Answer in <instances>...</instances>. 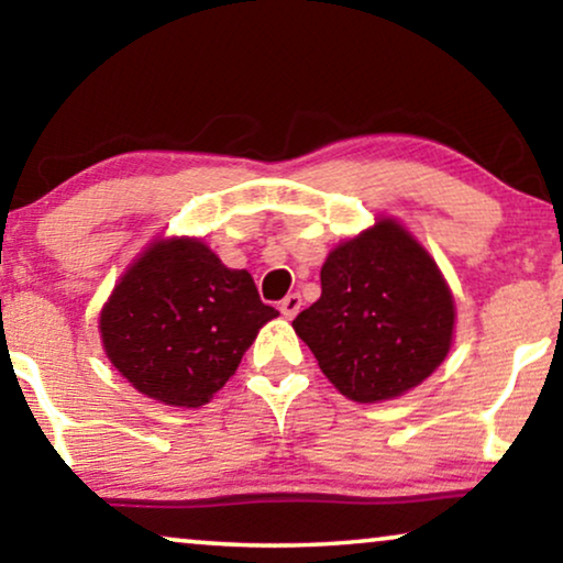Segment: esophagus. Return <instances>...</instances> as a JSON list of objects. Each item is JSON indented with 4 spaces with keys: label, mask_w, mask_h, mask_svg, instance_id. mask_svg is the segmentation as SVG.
Listing matches in <instances>:
<instances>
[{
    "label": "esophagus",
    "mask_w": 563,
    "mask_h": 563,
    "mask_svg": "<svg viewBox=\"0 0 563 563\" xmlns=\"http://www.w3.org/2000/svg\"><path fill=\"white\" fill-rule=\"evenodd\" d=\"M301 306H303L301 296H298V294H288V296L280 301V313H283V317H286V319H294L296 313L301 311Z\"/></svg>",
    "instance_id": "34e87169"
}]
</instances>
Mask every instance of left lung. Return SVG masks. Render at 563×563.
I'll return each mask as SVG.
<instances>
[{"mask_svg":"<svg viewBox=\"0 0 563 563\" xmlns=\"http://www.w3.org/2000/svg\"><path fill=\"white\" fill-rule=\"evenodd\" d=\"M453 296L434 260L394 221L350 239L321 267V298L294 319L324 376L352 401L422 384L453 340Z\"/></svg>","mask_w":563,"mask_h":563,"instance_id":"obj_1","label":"left lung"}]
</instances>
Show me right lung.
Segmentation results:
<instances>
[{"mask_svg": "<svg viewBox=\"0 0 563 563\" xmlns=\"http://www.w3.org/2000/svg\"><path fill=\"white\" fill-rule=\"evenodd\" d=\"M246 269H229L198 239L156 242L120 277L100 313L110 363L141 394L200 407L275 319Z\"/></svg>", "mask_w": 563, "mask_h": 563, "instance_id": "obj_1", "label": "right lung"}]
</instances>
